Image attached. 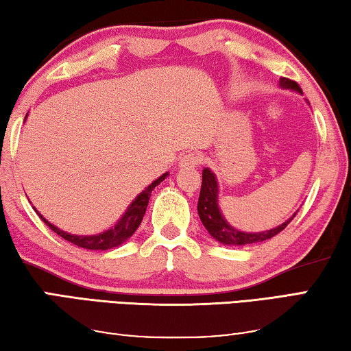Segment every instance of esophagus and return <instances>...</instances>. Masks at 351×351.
I'll return each mask as SVG.
<instances>
[{
    "mask_svg": "<svg viewBox=\"0 0 351 351\" xmlns=\"http://www.w3.org/2000/svg\"><path fill=\"white\" fill-rule=\"evenodd\" d=\"M200 155L196 152H189L186 155H183L179 160V166L182 169H189V168H196V166L200 163Z\"/></svg>",
    "mask_w": 351,
    "mask_h": 351,
    "instance_id": "1",
    "label": "esophagus"
}]
</instances>
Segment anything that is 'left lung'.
I'll list each match as a JSON object with an SVG mask.
<instances>
[{
	"label": "left lung",
	"instance_id": "8db88e82",
	"mask_svg": "<svg viewBox=\"0 0 351 351\" xmlns=\"http://www.w3.org/2000/svg\"><path fill=\"white\" fill-rule=\"evenodd\" d=\"M280 87L286 90L297 91V93L303 95L302 88L294 80L280 77ZM197 211L199 217L202 221L204 227L206 228L211 237H213L217 243L223 245H249L263 243V241L274 238L278 234L281 230H285L286 226L294 219L297 211L292 215L288 221H285L281 226L266 230V232H241V230L230 226L226 217L222 216L219 208V185H217V179L215 172L210 168H204L202 171V188H200L199 202H197Z\"/></svg>",
	"mask_w": 351,
	"mask_h": 351
}]
</instances>
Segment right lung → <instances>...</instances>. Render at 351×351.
<instances>
[{"label": "right lung", "mask_w": 351, "mask_h": 351, "mask_svg": "<svg viewBox=\"0 0 351 351\" xmlns=\"http://www.w3.org/2000/svg\"><path fill=\"white\" fill-rule=\"evenodd\" d=\"M168 176H169L168 172H165V174L158 177V179H155L151 185L146 186L134 200H132V204L128 206V210L124 211L123 216L119 217L118 222L114 223L113 227H110L108 230H104V232H101V233H96V234L66 233V232H63V230H60L59 227H56L54 223H51L48 219H45V217L40 215L37 210H36V213L40 216V219H42L46 226L53 230L54 233L59 234V237H62L63 239L70 241L71 244L82 247V249H88V250H108V249H113V247L124 244L125 241H128L132 234L136 232V228L140 227V223L143 221V216H145V213H146L149 199H151V193L154 191L155 186L160 185V183H162Z\"/></svg>", "instance_id": "add662e5"}]
</instances>
